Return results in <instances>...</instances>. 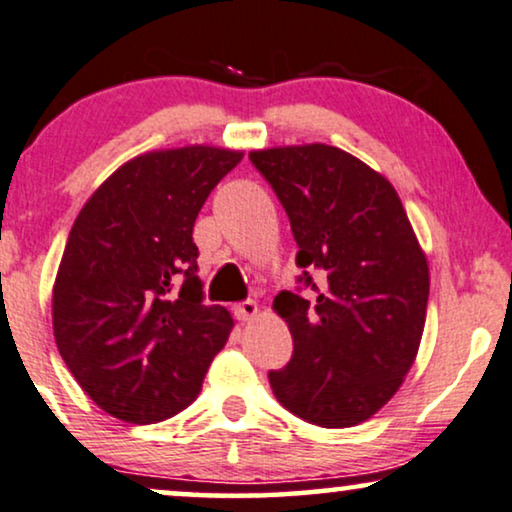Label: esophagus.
Returning a JSON list of instances; mask_svg holds the SVG:
<instances>
[{"label":"esophagus","mask_w":512,"mask_h":512,"mask_svg":"<svg viewBox=\"0 0 512 512\" xmlns=\"http://www.w3.org/2000/svg\"><path fill=\"white\" fill-rule=\"evenodd\" d=\"M257 314H260V307H257V302H252V300L238 302L234 307V316L238 321H252Z\"/></svg>","instance_id":"1"}]
</instances>
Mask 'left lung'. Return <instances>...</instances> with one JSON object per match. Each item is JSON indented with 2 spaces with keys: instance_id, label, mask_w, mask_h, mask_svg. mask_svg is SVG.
<instances>
[{
  "instance_id": "1",
  "label": "left lung",
  "mask_w": 512,
  "mask_h": 512,
  "mask_svg": "<svg viewBox=\"0 0 512 512\" xmlns=\"http://www.w3.org/2000/svg\"><path fill=\"white\" fill-rule=\"evenodd\" d=\"M274 186L300 245L297 264L319 269L316 302L278 293L293 357L269 373L276 399L321 428L375 416L416 361L428 314L430 267L404 205L383 174L328 144L250 151Z\"/></svg>"
}]
</instances>
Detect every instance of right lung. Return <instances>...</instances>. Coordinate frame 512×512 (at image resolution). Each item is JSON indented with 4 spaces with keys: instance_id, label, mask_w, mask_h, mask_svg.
<instances>
[{
    "instance_id": "1",
    "label": "right lung",
    "mask_w": 512,
    "mask_h": 512,
    "mask_svg": "<svg viewBox=\"0 0 512 512\" xmlns=\"http://www.w3.org/2000/svg\"><path fill=\"white\" fill-rule=\"evenodd\" d=\"M243 160L191 144L141 153L82 205L51 290L56 347L108 416L158 423L198 397L234 319L203 304L193 224Z\"/></svg>"
}]
</instances>
